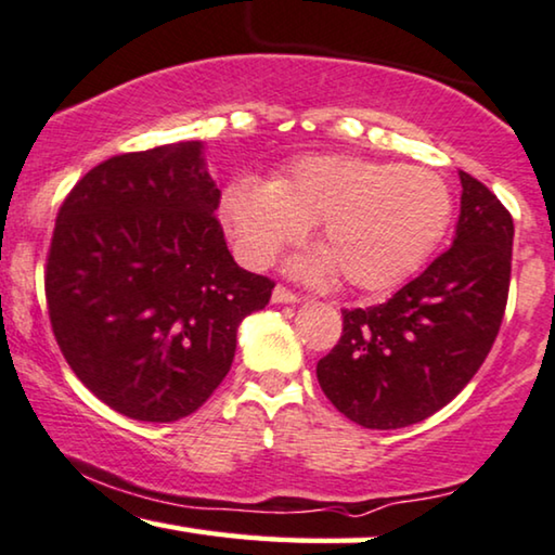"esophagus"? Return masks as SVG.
<instances>
[{"instance_id": "1", "label": "esophagus", "mask_w": 555, "mask_h": 555, "mask_svg": "<svg viewBox=\"0 0 555 555\" xmlns=\"http://www.w3.org/2000/svg\"><path fill=\"white\" fill-rule=\"evenodd\" d=\"M298 300H300L298 293L287 291V287H283V285H278L275 291H272V302H285V306H293V302H298Z\"/></svg>"}]
</instances>
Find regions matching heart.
Instances as JSON below:
<instances>
[{
    "label": "heart",
    "mask_w": 555,
    "mask_h": 555,
    "mask_svg": "<svg viewBox=\"0 0 555 555\" xmlns=\"http://www.w3.org/2000/svg\"><path fill=\"white\" fill-rule=\"evenodd\" d=\"M452 192L437 171L361 156H306L262 184L240 179L222 194V222L249 264H268L318 224L323 253L293 272H338L356 291H389L435 253L452 219Z\"/></svg>",
    "instance_id": "obj_1"
}]
</instances>
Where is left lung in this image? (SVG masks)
I'll list each match as a JSON object with an SVG mask.
<instances>
[{
    "mask_svg": "<svg viewBox=\"0 0 555 555\" xmlns=\"http://www.w3.org/2000/svg\"><path fill=\"white\" fill-rule=\"evenodd\" d=\"M452 247L382 306L344 310V333L318 361L331 404L366 429H401L457 397L503 323L513 217L482 181L460 171Z\"/></svg>",
    "mask_w": 555,
    "mask_h": 555,
    "instance_id": "obj_1",
    "label": "left lung"
}]
</instances>
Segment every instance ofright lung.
Listing matches in <instances>:
<instances>
[{
  "label": "right lung",
  "instance_id": "right-lung-1",
  "mask_svg": "<svg viewBox=\"0 0 555 555\" xmlns=\"http://www.w3.org/2000/svg\"><path fill=\"white\" fill-rule=\"evenodd\" d=\"M202 151L179 141L98 164L52 232L44 295L60 351L139 422L196 412L232 366L240 323L275 287L227 249Z\"/></svg>",
  "mask_w": 555,
  "mask_h": 555
}]
</instances>
